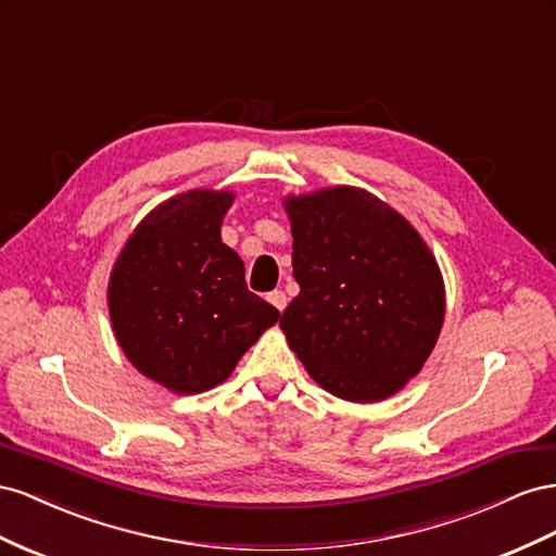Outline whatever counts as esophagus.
Wrapping results in <instances>:
<instances>
[{
  "mask_svg": "<svg viewBox=\"0 0 556 556\" xmlns=\"http://www.w3.org/2000/svg\"><path fill=\"white\" fill-rule=\"evenodd\" d=\"M267 303L275 305L279 312H283V307H287V303H289V298L283 291H273V293H267Z\"/></svg>",
  "mask_w": 556,
  "mask_h": 556,
  "instance_id": "1",
  "label": "esophagus"
}]
</instances>
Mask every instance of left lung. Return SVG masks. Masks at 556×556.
Listing matches in <instances>:
<instances>
[{
	"instance_id": "8db88e82",
	"label": "left lung",
	"mask_w": 556,
	"mask_h": 556,
	"mask_svg": "<svg viewBox=\"0 0 556 556\" xmlns=\"http://www.w3.org/2000/svg\"><path fill=\"white\" fill-rule=\"evenodd\" d=\"M300 293L279 328L309 377L379 403L419 375L445 321V281L409 220L354 186L287 195Z\"/></svg>"
}]
</instances>
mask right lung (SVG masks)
I'll return each mask as SVG.
<instances>
[{"label": "right lung", "mask_w": 556, "mask_h": 556, "mask_svg": "<svg viewBox=\"0 0 556 556\" xmlns=\"http://www.w3.org/2000/svg\"><path fill=\"white\" fill-rule=\"evenodd\" d=\"M230 190L195 188L157 204L109 277L111 328L132 366L172 393L226 382L279 312L251 293L244 263L220 240Z\"/></svg>", "instance_id": "add662e5"}]
</instances>
